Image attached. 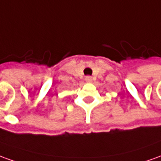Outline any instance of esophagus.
<instances>
[{"mask_svg": "<svg viewBox=\"0 0 161 161\" xmlns=\"http://www.w3.org/2000/svg\"><path fill=\"white\" fill-rule=\"evenodd\" d=\"M85 81H86V82H88V83H92V77H91V76H87V77H85Z\"/></svg>", "mask_w": 161, "mask_h": 161, "instance_id": "1", "label": "esophagus"}]
</instances>
